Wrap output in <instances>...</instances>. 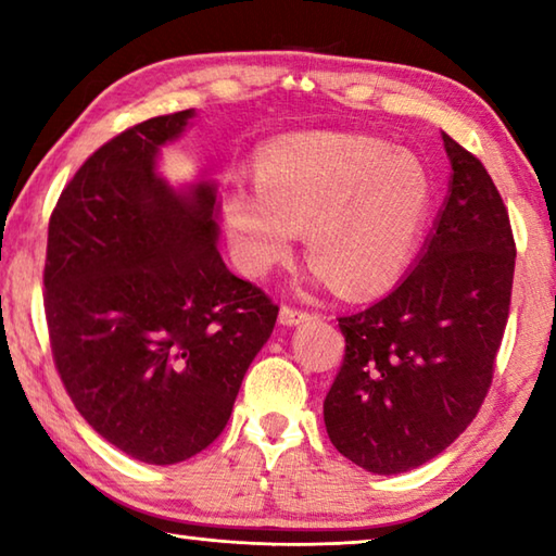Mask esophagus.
<instances>
[{"label": "esophagus", "mask_w": 556, "mask_h": 556, "mask_svg": "<svg viewBox=\"0 0 556 556\" xmlns=\"http://www.w3.org/2000/svg\"><path fill=\"white\" fill-rule=\"evenodd\" d=\"M308 318H314V314H308L306 308H296V306H289V304L281 306V312H279V324H285V326L304 324V321H308Z\"/></svg>", "instance_id": "obj_1"}]
</instances>
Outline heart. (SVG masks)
Listing matches in <instances>:
<instances>
[{
  "label": "heart",
  "mask_w": 556,
  "mask_h": 556,
  "mask_svg": "<svg viewBox=\"0 0 556 556\" xmlns=\"http://www.w3.org/2000/svg\"><path fill=\"white\" fill-rule=\"evenodd\" d=\"M431 176L409 152L357 135L289 137L265 147L255 188L223 201L235 260L252 277L287 262L306 230L316 277L343 291L380 289L407 265L431 208Z\"/></svg>",
  "instance_id": "obj_1"
}]
</instances>
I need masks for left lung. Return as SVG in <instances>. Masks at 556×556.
Wrapping results in <instances>:
<instances>
[{
  "mask_svg": "<svg viewBox=\"0 0 556 556\" xmlns=\"http://www.w3.org/2000/svg\"><path fill=\"white\" fill-rule=\"evenodd\" d=\"M441 137L454 174L417 267L378 304L338 318L345 355L324 400L326 431L380 476L427 464L464 434L510 314V215L481 159Z\"/></svg>",
  "mask_w": 556,
  "mask_h": 556,
  "instance_id": "obj_1",
  "label": "left lung"
}]
</instances>
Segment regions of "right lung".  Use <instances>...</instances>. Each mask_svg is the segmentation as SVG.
I'll return each instance as SVG.
<instances>
[{
    "label": "right lung",
    "mask_w": 556,
    "mask_h": 556,
    "mask_svg": "<svg viewBox=\"0 0 556 556\" xmlns=\"http://www.w3.org/2000/svg\"><path fill=\"white\" fill-rule=\"evenodd\" d=\"M193 110L119 131L86 159L49 220L43 308L55 370L112 446L168 466L208 448L279 306L225 267L215 188L154 172Z\"/></svg>",
    "instance_id": "add662e5"
}]
</instances>
